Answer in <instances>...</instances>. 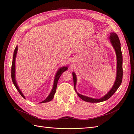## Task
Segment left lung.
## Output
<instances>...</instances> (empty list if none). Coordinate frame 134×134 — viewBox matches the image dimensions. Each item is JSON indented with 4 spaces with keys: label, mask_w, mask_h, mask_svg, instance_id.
<instances>
[{
    "label": "left lung",
    "mask_w": 134,
    "mask_h": 134,
    "mask_svg": "<svg viewBox=\"0 0 134 134\" xmlns=\"http://www.w3.org/2000/svg\"><path fill=\"white\" fill-rule=\"evenodd\" d=\"M110 39V42L112 46L115 50V53L117 56V74H116V78L114 82V83L112 87V88L110 90V91L108 92L103 97H101L100 99H94L92 97H90L82 95L81 94H79L76 90V84H77V76L75 73L73 71L72 73L73 78L74 82V86L75 91L77 92L78 96L80 97L81 99L89 103H100L104 102L108 99H109L110 97L113 95V94L117 91L119 87L120 86L123 77V69H122V53L121 51V43L120 39L118 37V35L114 32H110V35L109 37Z\"/></svg>",
    "instance_id": "obj_1"
}]
</instances>
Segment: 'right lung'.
Instances as JSON below:
<instances>
[{"mask_svg":"<svg viewBox=\"0 0 134 134\" xmlns=\"http://www.w3.org/2000/svg\"><path fill=\"white\" fill-rule=\"evenodd\" d=\"M17 51H18V46H17L15 48V49L14 51L13 52V60H12V68H11V77H12V80L13 82V83L14 85V86L16 87V89L17 90V91H19V92L20 93V95L23 97V98L25 99V97L24 95V94L23 92H21L20 90V88L19 87V86H18L17 83V81L16 80V77H15V72H16V67H15V61H16V57L17 55ZM68 66H63L59 68L58 70H57V73H56V75L55 76V79H54V82H53V87L50 93L47 96V97L44 100L42 101V102L40 103H47V102H49L50 101H51L53 98L54 97V95L56 93V88H57V82H58V81L59 79V78L60 77V76L65 71H66L68 70Z\"/></svg>","mask_w":134,"mask_h":134,"instance_id":"right-lung-1","label":"right lung"}]
</instances>
